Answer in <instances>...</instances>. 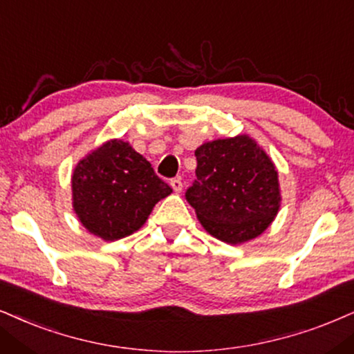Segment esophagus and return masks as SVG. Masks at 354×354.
Returning <instances> with one entry per match:
<instances>
[{
    "instance_id": "34e87169",
    "label": "esophagus",
    "mask_w": 354,
    "mask_h": 354,
    "mask_svg": "<svg viewBox=\"0 0 354 354\" xmlns=\"http://www.w3.org/2000/svg\"><path fill=\"white\" fill-rule=\"evenodd\" d=\"M169 186L173 187L174 192H181L183 191V183H181L180 178H174V180L169 181Z\"/></svg>"
}]
</instances>
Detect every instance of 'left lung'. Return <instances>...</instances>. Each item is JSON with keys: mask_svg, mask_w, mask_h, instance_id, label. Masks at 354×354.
I'll list each match as a JSON object with an SVG mask.
<instances>
[{"mask_svg": "<svg viewBox=\"0 0 354 354\" xmlns=\"http://www.w3.org/2000/svg\"><path fill=\"white\" fill-rule=\"evenodd\" d=\"M198 180L186 191L201 225L217 240L245 243L261 235L277 216V169L250 136L205 142L194 151Z\"/></svg>", "mask_w": 354, "mask_h": 354, "instance_id": "left-lung-1", "label": "left lung"}]
</instances>
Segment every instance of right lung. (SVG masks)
I'll return each instance as SVG.
<instances>
[{"instance_id": "add662e5", "label": "right lung", "mask_w": 354, "mask_h": 354, "mask_svg": "<svg viewBox=\"0 0 354 354\" xmlns=\"http://www.w3.org/2000/svg\"><path fill=\"white\" fill-rule=\"evenodd\" d=\"M171 187L129 142L113 138L80 160L71 174V201L89 234L106 241L132 235Z\"/></svg>"}]
</instances>
